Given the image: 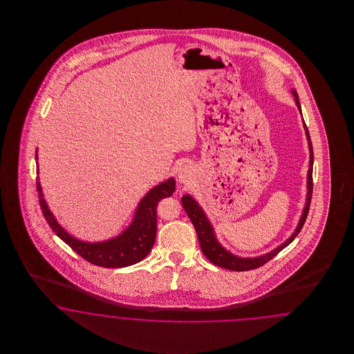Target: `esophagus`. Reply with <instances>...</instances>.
<instances>
[{
	"instance_id": "esophagus-1",
	"label": "esophagus",
	"mask_w": 354,
	"mask_h": 354,
	"mask_svg": "<svg viewBox=\"0 0 354 354\" xmlns=\"http://www.w3.org/2000/svg\"><path fill=\"white\" fill-rule=\"evenodd\" d=\"M193 178H194V169H193L191 165L185 163L180 167V170L178 172V179L179 182L184 183V184H189L192 182Z\"/></svg>"
}]
</instances>
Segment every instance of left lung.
<instances>
[{
	"instance_id": "obj_1",
	"label": "left lung",
	"mask_w": 354,
	"mask_h": 354,
	"mask_svg": "<svg viewBox=\"0 0 354 354\" xmlns=\"http://www.w3.org/2000/svg\"><path fill=\"white\" fill-rule=\"evenodd\" d=\"M292 95L295 96L296 105H297L299 110L301 111L300 101H299V96H297L295 89H292ZM304 127H305V131H306V138H308V141H309V149H310V162H309V171H308L306 204H305L304 212H302V215H301L300 222H299L297 228L295 230V232L290 235L288 240H286L281 245H279L277 249L271 250L270 253H266V254L259 256V257L241 258L232 254L228 250H225V248L218 243V240H216V237L214 235V230L212 227V223L206 218L204 210L200 207V205L197 204L196 200L192 198L189 194H184L183 196V207L187 212L191 222L194 225V230L197 232V237H198V243H200L201 250L204 252L206 258L210 262H213L216 266L227 268V270H232V271H248V270L261 268L262 265H265L270 259L275 257L279 252H281L284 248L288 247L290 243L293 241V239L300 234L301 228H302V225H304L305 221H306V216L309 214V207H310L311 194H313V160H314L310 135H309V131H308L305 122H304Z\"/></svg>"
}]
</instances>
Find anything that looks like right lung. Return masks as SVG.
Returning <instances> with one entry per match:
<instances>
[{"label":"right lung","instance_id":"obj_1","mask_svg":"<svg viewBox=\"0 0 354 354\" xmlns=\"http://www.w3.org/2000/svg\"><path fill=\"white\" fill-rule=\"evenodd\" d=\"M37 160V150H36ZM37 192L40 206L48 225L52 227L55 235L76 252L80 257L100 268H117L138 263L149 254L156 241L157 234V205L165 197L175 192V180L169 179L158 184L147 193L138 205L132 223L120 235L102 243L80 241L67 234L55 221L52 212L44 200L41 185L37 178Z\"/></svg>","mask_w":354,"mask_h":354}]
</instances>
